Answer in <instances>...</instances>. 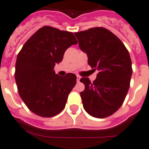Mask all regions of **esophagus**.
Wrapping results in <instances>:
<instances>
[{
    "mask_svg": "<svg viewBox=\"0 0 149 149\" xmlns=\"http://www.w3.org/2000/svg\"><path fill=\"white\" fill-rule=\"evenodd\" d=\"M80 77H79V76H78V75H77V82H79V79H80Z\"/></svg>",
    "mask_w": 149,
    "mask_h": 149,
    "instance_id": "esophagus-1",
    "label": "esophagus"
}]
</instances>
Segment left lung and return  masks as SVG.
Segmentation results:
<instances>
[{"instance_id":"left-lung-1","label":"left lung","mask_w":149,"mask_h":149,"mask_svg":"<svg viewBox=\"0 0 149 149\" xmlns=\"http://www.w3.org/2000/svg\"><path fill=\"white\" fill-rule=\"evenodd\" d=\"M81 51L88 56V63L98 70L93 82L82 77L85 90L80 93L87 113L96 118L114 114L123 105L130 88L132 61L123 42L104 27L75 32Z\"/></svg>"}]
</instances>
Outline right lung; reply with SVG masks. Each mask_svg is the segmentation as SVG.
I'll return each instance as SVG.
<instances>
[{
    "mask_svg": "<svg viewBox=\"0 0 149 149\" xmlns=\"http://www.w3.org/2000/svg\"><path fill=\"white\" fill-rule=\"evenodd\" d=\"M77 43L72 32L45 26L23 45L16 62V83L20 97L34 114L52 117L65 107L77 77L72 73L59 76L54 69L66 50Z\"/></svg>",
    "mask_w": 149,
    "mask_h": 149,
    "instance_id": "add662e5",
    "label": "right lung"
}]
</instances>
